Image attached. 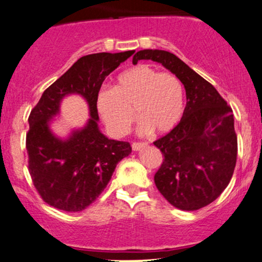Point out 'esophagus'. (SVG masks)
<instances>
[{
  "mask_svg": "<svg viewBox=\"0 0 262 262\" xmlns=\"http://www.w3.org/2000/svg\"><path fill=\"white\" fill-rule=\"evenodd\" d=\"M145 145H147L145 142H134V143H132V149H134V150H139L141 148H144Z\"/></svg>",
  "mask_w": 262,
  "mask_h": 262,
  "instance_id": "esophagus-1",
  "label": "esophagus"
}]
</instances>
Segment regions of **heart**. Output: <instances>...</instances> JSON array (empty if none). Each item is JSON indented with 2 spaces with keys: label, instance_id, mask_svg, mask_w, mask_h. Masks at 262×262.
Instances as JSON below:
<instances>
[{
  "label": "heart",
  "instance_id": "heart-1",
  "mask_svg": "<svg viewBox=\"0 0 262 262\" xmlns=\"http://www.w3.org/2000/svg\"><path fill=\"white\" fill-rule=\"evenodd\" d=\"M185 90L176 74L160 73L148 64H139L117 78L114 88H101L96 107L113 136L126 134L134 112L141 121L139 131L164 134L172 130L184 111Z\"/></svg>",
  "mask_w": 262,
  "mask_h": 262
}]
</instances>
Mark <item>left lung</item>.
<instances>
[{"label":"left lung","mask_w":262,"mask_h":262,"mask_svg":"<svg viewBox=\"0 0 262 262\" xmlns=\"http://www.w3.org/2000/svg\"><path fill=\"white\" fill-rule=\"evenodd\" d=\"M139 60L161 63L184 84L188 102L183 118L154 142L164 156L154 182L172 206L198 210L222 195L235 171L237 135L232 110L212 84L174 54L139 50L132 62Z\"/></svg>","instance_id":"left-lung-1"}]
</instances>
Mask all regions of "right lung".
I'll return each instance as SVG.
<instances>
[{
    "label": "right lung",
    "instance_id": "right-lung-1",
    "mask_svg": "<svg viewBox=\"0 0 262 262\" xmlns=\"http://www.w3.org/2000/svg\"><path fill=\"white\" fill-rule=\"evenodd\" d=\"M134 53L80 57L47 88L30 113L26 134L29 172L37 192L49 206L66 212L85 209L106 188L118 162L131 152L128 142L108 139L98 130L96 95L108 74ZM69 93L86 98L92 119L83 130L61 141L50 132L48 123Z\"/></svg>",
    "mask_w": 262,
    "mask_h": 262
}]
</instances>
